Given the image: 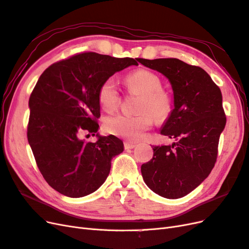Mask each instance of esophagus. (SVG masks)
Listing matches in <instances>:
<instances>
[{
	"mask_svg": "<svg viewBox=\"0 0 249 249\" xmlns=\"http://www.w3.org/2000/svg\"><path fill=\"white\" fill-rule=\"evenodd\" d=\"M136 143H133V142H127V141H125L124 142V148L125 149H132V148H134V147H136Z\"/></svg>",
	"mask_w": 249,
	"mask_h": 249,
	"instance_id": "34e87169",
	"label": "esophagus"
}]
</instances>
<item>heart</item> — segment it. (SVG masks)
I'll return each mask as SVG.
<instances>
[{"label": "heart", "instance_id": "b5f03b06", "mask_svg": "<svg viewBox=\"0 0 249 249\" xmlns=\"http://www.w3.org/2000/svg\"><path fill=\"white\" fill-rule=\"evenodd\" d=\"M131 94L140 95L136 116L114 115L104 119V130L108 134L126 140H138L154 123L166 120L172 110V99L162 88V81L153 71L139 70L125 78ZM99 102L104 110L114 111L120 96L115 81L112 78L103 82L99 89Z\"/></svg>", "mask_w": 249, "mask_h": 249}]
</instances>
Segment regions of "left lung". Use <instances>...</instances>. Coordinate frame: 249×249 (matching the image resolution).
I'll list each match as a JSON object with an SVG mask.
<instances>
[{"label":"left lung","mask_w":249,"mask_h":249,"mask_svg":"<svg viewBox=\"0 0 249 249\" xmlns=\"http://www.w3.org/2000/svg\"><path fill=\"white\" fill-rule=\"evenodd\" d=\"M138 62L169 80L175 106L161 134L176 142L154 146L153 159L141 166L142 178L158 195L177 199L199 186L214 167L227 124L222 94L201 67L177 58H139Z\"/></svg>","instance_id":"8db88e82"}]
</instances>
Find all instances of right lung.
<instances>
[{
  "instance_id": "1",
  "label": "right lung",
  "mask_w": 249,
  "mask_h": 249,
  "mask_svg": "<svg viewBox=\"0 0 249 249\" xmlns=\"http://www.w3.org/2000/svg\"><path fill=\"white\" fill-rule=\"evenodd\" d=\"M138 65L133 58L82 53L49 66L29 99L28 141L47 183L65 196L83 197L104 184L112 158L123 153L117 137L94 136L101 116L99 89L116 71Z\"/></svg>"
}]
</instances>
